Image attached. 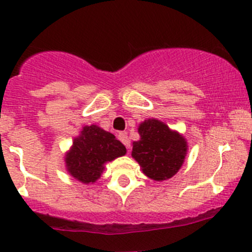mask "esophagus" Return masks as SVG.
Masks as SVG:
<instances>
[{"mask_svg":"<svg viewBox=\"0 0 252 252\" xmlns=\"http://www.w3.org/2000/svg\"><path fill=\"white\" fill-rule=\"evenodd\" d=\"M118 139L126 146V149H130V144H129V139L128 135H126V131H122V133L118 134Z\"/></svg>","mask_w":252,"mask_h":252,"instance_id":"obj_1","label":"esophagus"}]
</instances>
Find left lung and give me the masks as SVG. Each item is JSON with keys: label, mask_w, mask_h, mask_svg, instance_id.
I'll use <instances>...</instances> for the list:
<instances>
[{"label": "left lung", "mask_w": 252, "mask_h": 252, "mask_svg": "<svg viewBox=\"0 0 252 252\" xmlns=\"http://www.w3.org/2000/svg\"><path fill=\"white\" fill-rule=\"evenodd\" d=\"M140 140L133 141L131 156L149 178L163 181L178 172L187 154V141L158 119L144 121L138 128Z\"/></svg>", "instance_id": "8db88e82"}]
</instances>
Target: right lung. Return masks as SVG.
Segmentation results:
<instances>
[{
	"label": "right lung",
	"instance_id": "right-lung-1",
	"mask_svg": "<svg viewBox=\"0 0 252 252\" xmlns=\"http://www.w3.org/2000/svg\"><path fill=\"white\" fill-rule=\"evenodd\" d=\"M126 153V146L113 134L92 124L84 126L80 135L74 139L71 149L65 155V163L72 177L89 185L101 177L104 163Z\"/></svg>",
	"mask_w": 252,
	"mask_h": 252
}]
</instances>
